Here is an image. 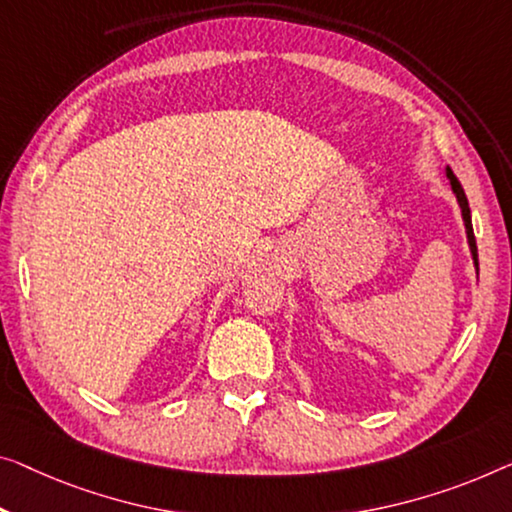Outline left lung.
<instances>
[{
	"label": "left lung",
	"mask_w": 512,
	"mask_h": 512,
	"mask_svg": "<svg viewBox=\"0 0 512 512\" xmlns=\"http://www.w3.org/2000/svg\"><path fill=\"white\" fill-rule=\"evenodd\" d=\"M446 177L451 179V186H453V193L457 197V202H460V209H462V218H464V227H467V236H469V248H471V255H474V264L478 269V248H476V236H474V227H471V209H469V202H467V195H464V190L460 186V181L453 174L451 167L446 170Z\"/></svg>",
	"instance_id": "1"
}]
</instances>
